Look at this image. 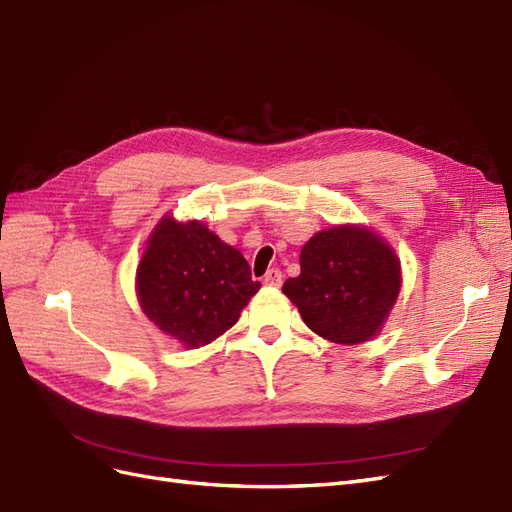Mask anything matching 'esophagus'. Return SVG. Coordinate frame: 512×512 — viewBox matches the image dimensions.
<instances>
[{"mask_svg":"<svg viewBox=\"0 0 512 512\" xmlns=\"http://www.w3.org/2000/svg\"><path fill=\"white\" fill-rule=\"evenodd\" d=\"M264 283H266V285H270V287H279V285L283 283V274H281V270H279V268H272V270H268V272H266V276H264Z\"/></svg>","mask_w":512,"mask_h":512,"instance_id":"1","label":"esophagus"}]
</instances>
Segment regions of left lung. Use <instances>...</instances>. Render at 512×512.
I'll list each match as a JSON object with an SVG mask.
<instances>
[{
	"mask_svg": "<svg viewBox=\"0 0 512 512\" xmlns=\"http://www.w3.org/2000/svg\"><path fill=\"white\" fill-rule=\"evenodd\" d=\"M401 264L367 227L341 225L302 246L300 274L283 294L319 337L341 345L373 339L399 298Z\"/></svg>",
	"mask_w": 512,
	"mask_h": 512,
	"instance_id": "obj_1",
	"label": "left lung"
}]
</instances>
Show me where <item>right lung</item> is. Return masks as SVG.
I'll list each match as a JSON object with an SVG mask.
<instances>
[{"label": "right lung", "instance_id": "right-lung-1", "mask_svg": "<svg viewBox=\"0 0 512 512\" xmlns=\"http://www.w3.org/2000/svg\"><path fill=\"white\" fill-rule=\"evenodd\" d=\"M259 287L238 248L199 221L171 216L152 231L137 268L143 313L186 349L221 337Z\"/></svg>", "mask_w": 512, "mask_h": 512}]
</instances>
